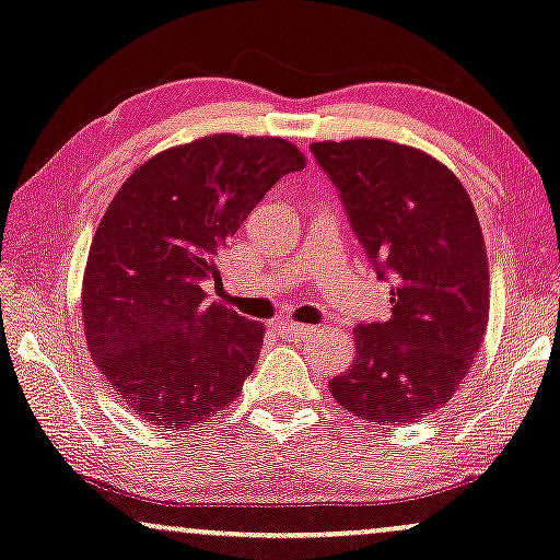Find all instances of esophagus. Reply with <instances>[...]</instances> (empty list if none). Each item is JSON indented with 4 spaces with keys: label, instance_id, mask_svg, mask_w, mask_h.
Returning <instances> with one entry per match:
<instances>
[{
    "label": "esophagus",
    "instance_id": "1",
    "mask_svg": "<svg viewBox=\"0 0 560 560\" xmlns=\"http://www.w3.org/2000/svg\"><path fill=\"white\" fill-rule=\"evenodd\" d=\"M273 327L281 335H287V338H307V335H312V325H300L292 323V319H279V323H273Z\"/></svg>",
    "mask_w": 560,
    "mask_h": 560
}]
</instances>
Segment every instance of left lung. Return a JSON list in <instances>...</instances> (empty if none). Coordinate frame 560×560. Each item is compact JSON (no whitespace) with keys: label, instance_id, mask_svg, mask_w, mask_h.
Here are the masks:
<instances>
[{"label":"left lung","instance_id":"obj_1","mask_svg":"<svg viewBox=\"0 0 560 560\" xmlns=\"http://www.w3.org/2000/svg\"><path fill=\"white\" fill-rule=\"evenodd\" d=\"M392 315L355 327V361L330 378L348 412L378 424L438 412L468 374L489 319V264L464 184L417 148L312 143Z\"/></svg>","mask_w":560,"mask_h":560}]
</instances>
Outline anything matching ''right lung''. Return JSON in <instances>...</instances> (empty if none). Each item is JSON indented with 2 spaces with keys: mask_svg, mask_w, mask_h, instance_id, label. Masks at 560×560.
Returning a JSON list of instances; mask_svg holds the SVG:
<instances>
[{
  "mask_svg": "<svg viewBox=\"0 0 560 560\" xmlns=\"http://www.w3.org/2000/svg\"><path fill=\"white\" fill-rule=\"evenodd\" d=\"M304 155L281 138L210 136L143 163L96 228L84 330L96 369L145 422L186 430L253 374L264 325L207 300L218 256Z\"/></svg>",
  "mask_w": 560,
  "mask_h": 560,
  "instance_id": "obj_1",
  "label": "right lung"
}]
</instances>
